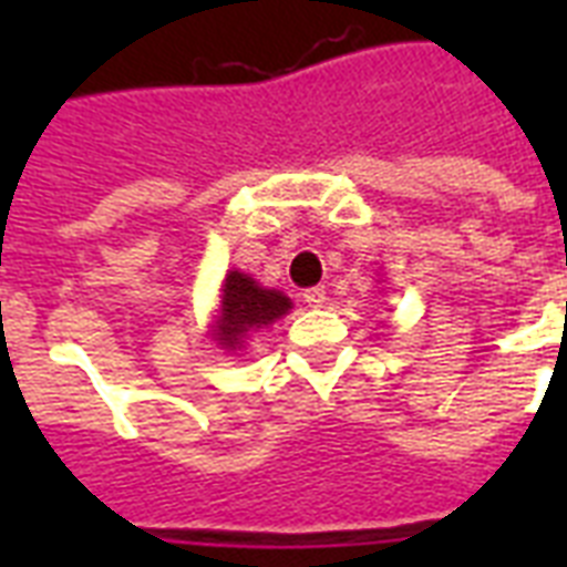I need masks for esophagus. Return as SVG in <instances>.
I'll list each match as a JSON object with an SVG mask.
<instances>
[{"label":"esophagus","mask_w":567,"mask_h":567,"mask_svg":"<svg viewBox=\"0 0 567 567\" xmlns=\"http://www.w3.org/2000/svg\"><path fill=\"white\" fill-rule=\"evenodd\" d=\"M302 300L309 302L311 309H320V306L327 302V288H323V285H315V288H306V291H302Z\"/></svg>","instance_id":"1"}]
</instances>
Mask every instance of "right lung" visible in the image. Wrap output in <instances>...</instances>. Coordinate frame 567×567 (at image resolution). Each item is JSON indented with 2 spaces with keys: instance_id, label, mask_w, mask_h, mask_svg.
<instances>
[{
  "instance_id": "right-lung-1",
  "label": "right lung",
  "mask_w": 567,
  "mask_h": 567,
  "mask_svg": "<svg viewBox=\"0 0 567 567\" xmlns=\"http://www.w3.org/2000/svg\"><path fill=\"white\" fill-rule=\"evenodd\" d=\"M288 309H291V300H288L285 293L258 288L249 276L231 270V274L226 276V285H223L217 341L235 350V347L244 341V336L267 327V323H274V320L282 318Z\"/></svg>"
}]
</instances>
